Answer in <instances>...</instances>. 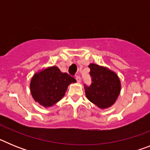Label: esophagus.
Returning <instances> with one entry per match:
<instances>
[{
    "mask_svg": "<svg viewBox=\"0 0 150 150\" xmlns=\"http://www.w3.org/2000/svg\"><path fill=\"white\" fill-rule=\"evenodd\" d=\"M76 81H77L78 83H81V78H80V76H76Z\"/></svg>",
    "mask_w": 150,
    "mask_h": 150,
    "instance_id": "esophagus-1",
    "label": "esophagus"
}]
</instances>
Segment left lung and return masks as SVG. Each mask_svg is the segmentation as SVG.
<instances>
[{
  "mask_svg": "<svg viewBox=\"0 0 150 150\" xmlns=\"http://www.w3.org/2000/svg\"><path fill=\"white\" fill-rule=\"evenodd\" d=\"M88 67L92 83L89 87L84 86L86 98L100 109H107L115 104L120 94V77L107 67L91 63Z\"/></svg>",
  "mask_w": 150,
  "mask_h": 150,
  "instance_id": "left-lung-1",
  "label": "left lung"
}]
</instances>
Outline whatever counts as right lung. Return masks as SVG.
Instances as JSON below:
<instances>
[{"label": "right lung", "instance_id": "right-lung-1", "mask_svg": "<svg viewBox=\"0 0 150 150\" xmlns=\"http://www.w3.org/2000/svg\"><path fill=\"white\" fill-rule=\"evenodd\" d=\"M76 82L57 66L48 67L34 74L30 83V94L36 102L47 108L59 102L65 95L69 85Z\"/></svg>", "mask_w": 150, "mask_h": 150}]
</instances>
